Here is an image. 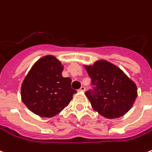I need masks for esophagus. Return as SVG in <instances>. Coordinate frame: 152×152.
<instances>
[{
	"instance_id": "obj_1",
	"label": "esophagus",
	"mask_w": 152,
	"mask_h": 152,
	"mask_svg": "<svg viewBox=\"0 0 152 152\" xmlns=\"http://www.w3.org/2000/svg\"><path fill=\"white\" fill-rule=\"evenodd\" d=\"M86 91V88H85V87H84V86H81V87H80V88L79 91L84 92V91Z\"/></svg>"
}]
</instances>
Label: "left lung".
Wrapping results in <instances>:
<instances>
[{"label": "left lung", "instance_id": "left-lung-1", "mask_svg": "<svg viewBox=\"0 0 152 152\" xmlns=\"http://www.w3.org/2000/svg\"><path fill=\"white\" fill-rule=\"evenodd\" d=\"M94 86L86 92L92 108L106 118H118L128 113L137 96L136 84L113 63L99 60L85 66Z\"/></svg>", "mask_w": 152, "mask_h": 152}]
</instances>
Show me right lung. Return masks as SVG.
Listing matches in <instances>:
<instances>
[{"mask_svg": "<svg viewBox=\"0 0 152 152\" xmlns=\"http://www.w3.org/2000/svg\"><path fill=\"white\" fill-rule=\"evenodd\" d=\"M63 66L53 55H47L33 65L21 85V99L31 112L52 118L68 105L76 91L72 80L63 77Z\"/></svg>", "mask_w": 152, "mask_h": 152, "instance_id": "add662e5", "label": "right lung"}]
</instances>
